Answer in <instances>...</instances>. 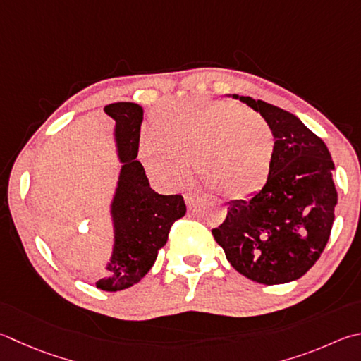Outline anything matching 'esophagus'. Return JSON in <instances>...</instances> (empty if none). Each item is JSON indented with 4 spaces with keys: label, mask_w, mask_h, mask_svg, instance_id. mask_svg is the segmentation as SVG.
<instances>
[{
    "label": "esophagus",
    "mask_w": 361,
    "mask_h": 361,
    "mask_svg": "<svg viewBox=\"0 0 361 361\" xmlns=\"http://www.w3.org/2000/svg\"><path fill=\"white\" fill-rule=\"evenodd\" d=\"M202 199V195L199 192H188L185 194V200H186V205L188 207H194L195 203Z\"/></svg>",
    "instance_id": "obj_1"
}]
</instances>
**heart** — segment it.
<instances>
[{"label": "heart", "mask_w": 361, "mask_h": 361, "mask_svg": "<svg viewBox=\"0 0 361 361\" xmlns=\"http://www.w3.org/2000/svg\"><path fill=\"white\" fill-rule=\"evenodd\" d=\"M276 134L260 114L237 102L189 97L153 116V134L140 142V159L161 185L189 176V162L207 186L228 199H246L267 185L276 159Z\"/></svg>", "instance_id": "obj_1"}]
</instances>
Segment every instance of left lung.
<instances>
[{
    "instance_id": "left-lung-1",
    "label": "left lung",
    "mask_w": 361,
    "mask_h": 361,
    "mask_svg": "<svg viewBox=\"0 0 361 361\" xmlns=\"http://www.w3.org/2000/svg\"><path fill=\"white\" fill-rule=\"evenodd\" d=\"M233 97L271 124L278 152L267 185L249 200L231 202L224 222L212 233L247 279L290 283L316 264L329 243L338 203L335 164L324 140L293 114L249 96Z\"/></svg>"
}]
</instances>
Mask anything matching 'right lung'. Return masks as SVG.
Returning a JSON list of instances; mask_svg holds the SVG:
<instances>
[{
	"instance_id": "obj_1",
	"label": "right lung",
	"mask_w": 361,
	"mask_h": 361,
	"mask_svg": "<svg viewBox=\"0 0 361 361\" xmlns=\"http://www.w3.org/2000/svg\"><path fill=\"white\" fill-rule=\"evenodd\" d=\"M104 112L115 120V142L123 166L112 202L114 252L96 287L116 292L137 284L149 271L158 251L167 243L170 227L185 216L186 205L180 194L154 192L145 169L135 161L143 120L139 104H109Z\"/></svg>"
}]
</instances>
